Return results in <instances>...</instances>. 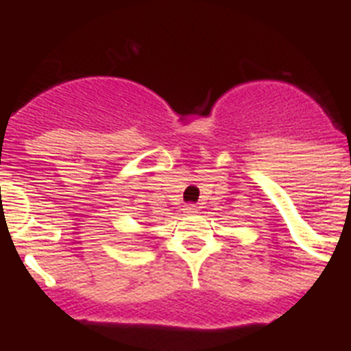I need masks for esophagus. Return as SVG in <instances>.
Returning <instances> with one entry per match:
<instances>
[{"label": "esophagus", "instance_id": "esophagus-1", "mask_svg": "<svg viewBox=\"0 0 351 351\" xmlns=\"http://www.w3.org/2000/svg\"><path fill=\"white\" fill-rule=\"evenodd\" d=\"M185 213H196L197 212V206L196 205H185Z\"/></svg>", "mask_w": 351, "mask_h": 351}]
</instances>
